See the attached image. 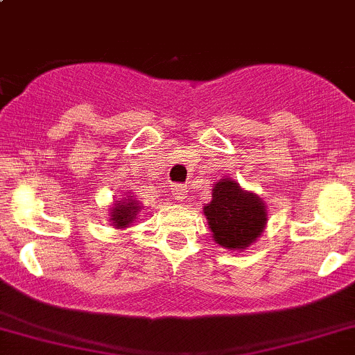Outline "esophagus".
I'll return each instance as SVG.
<instances>
[{
  "label": "esophagus",
  "instance_id": "esophagus-1",
  "mask_svg": "<svg viewBox=\"0 0 355 355\" xmlns=\"http://www.w3.org/2000/svg\"><path fill=\"white\" fill-rule=\"evenodd\" d=\"M171 192H173V197L177 198V200H184L187 197V185L185 184H175L173 189H171Z\"/></svg>",
  "mask_w": 355,
  "mask_h": 355
}]
</instances>
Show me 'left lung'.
<instances>
[{
    "label": "left lung",
    "instance_id": "8db88e82",
    "mask_svg": "<svg viewBox=\"0 0 355 355\" xmlns=\"http://www.w3.org/2000/svg\"><path fill=\"white\" fill-rule=\"evenodd\" d=\"M214 239L222 248L244 249L254 243L266 224L263 200L244 192L232 180L217 182L212 189V202L204 207Z\"/></svg>",
    "mask_w": 355,
    "mask_h": 355
}]
</instances>
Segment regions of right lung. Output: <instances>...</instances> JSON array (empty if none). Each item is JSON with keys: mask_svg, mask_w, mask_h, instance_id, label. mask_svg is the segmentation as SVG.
Wrapping results in <instances>:
<instances>
[{"mask_svg": "<svg viewBox=\"0 0 355 355\" xmlns=\"http://www.w3.org/2000/svg\"><path fill=\"white\" fill-rule=\"evenodd\" d=\"M133 197V196H131ZM139 205L135 198H124V200H119V204H116V207L112 209L111 220L116 227H126L131 220L135 219L136 214L139 212Z\"/></svg>", "mask_w": 355, "mask_h": 355, "instance_id": "obj_1", "label": "right lung"}]
</instances>
